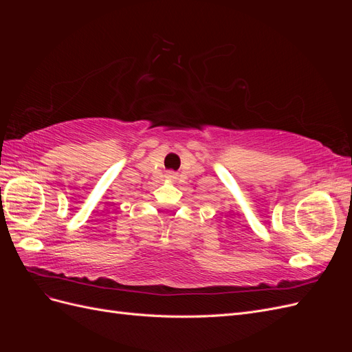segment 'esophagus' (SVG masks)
<instances>
[{
	"mask_svg": "<svg viewBox=\"0 0 352 352\" xmlns=\"http://www.w3.org/2000/svg\"><path fill=\"white\" fill-rule=\"evenodd\" d=\"M167 177H168V179H176V173H175V172H168V173H167Z\"/></svg>",
	"mask_w": 352,
	"mask_h": 352,
	"instance_id": "obj_1",
	"label": "esophagus"
}]
</instances>
